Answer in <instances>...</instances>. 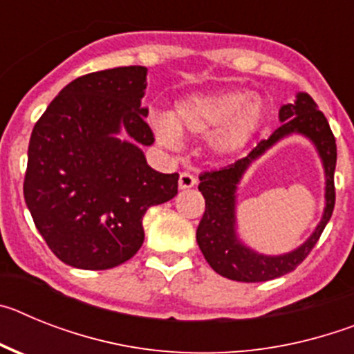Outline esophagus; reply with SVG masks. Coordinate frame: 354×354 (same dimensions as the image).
Returning a JSON list of instances; mask_svg holds the SVG:
<instances>
[{
  "label": "esophagus",
  "mask_w": 354,
  "mask_h": 354,
  "mask_svg": "<svg viewBox=\"0 0 354 354\" xmlns=\"http://www.w3.org/2000/svg\"><path fill=\"white\" fill-rule=\"evenodd\" d=\"M195 184H196V177L193 174H189V171H183V174L179 175L180 189H189V187H193Z\"/></svg>",
  "instance_id": "34e87169"
}]
</instances>
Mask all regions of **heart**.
Segmentation results:
<instances>
[{
  "mask_svg": "<svg viewBox=\"0 0 354 354\" xmlns=\"http://www.w3.org/2000/svg\"><path fill=\"white\" fill-rule=\"evenodd\" d=\"M264 120L257 97L241 90L189 93L175 102L171 115L152 118L156 136L167 147H177L180 134L205 136L216 156L230 158L245 149Z\"/></svg>",
  "mask_w": 354,
  "mask_h": 354,
  "instance_id": "obj_1",
  "label": "heart"
}]
</instances>
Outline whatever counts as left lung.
<instances>
[{
    "label": "left lung",
    "instance_id": "1",
    "mask_svg": "<svg viewBox=\"0 0 354 354\" xmlns=\"http://www.w3.org/2000/svg\"><path fill=\"white\" fill-rule=\"evenodd\" d=\"M278 117L282 126L270 138L262 140L246 158L237 159L236 162L220 170L204 171L198 177V189L205 198V212L196 228V243L212 270L236 282H266L296 270L312 252L335 207L333 175L337 165V143L323 111H319L317 104L308 93L299 92L294 104H283L280 108ZM290 133H303L318 149L327 177L325 187L327 202L324 218L313 236L301 247L283 256H264L246 247L236 237V184L255 158Z\"/></svg>",
    "mask_w": 354,
    "mask_h": 354
}]
</instances>
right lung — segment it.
Here are the masks:
<instances>
[{"instance_id": "1", "label": "right lung", "mask_w": 354, "mask_h": 354, "mask_svg": "<svg viewBox=\"0 0 354 354\" xmlns=\"http://www.w3.org/2000/svg\"><path fill=\"white\" fill-rule=\"evenodd\" d=\"M147 68L81 76L53 99L28 147L24 200L51 252L80 270H109L143 245V216L177 195L179 174L147 165L154 134L142 106ZM124 129L131 140L114 136Z\"/></svg>"}]
</instances>
